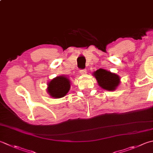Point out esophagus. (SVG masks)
Returning a JSON list of instances; mask_svg holds the SVG:
<instances>
[{
    "label": "esophagus",
    "mask_w": 153,
    "mask_h": 153,
    "mask_svg": "<svg viewBox=\"0 0 153 153\" xmlns=\"http://www.w3.org/2000/svg\"><path fill=\"white\" fill-rule=\"evenodd\" d=\"M80 74L82 75H85L87 74V70H80Z\"/></svg>",
    "instance_id": "obj_1"
}]
</instances>
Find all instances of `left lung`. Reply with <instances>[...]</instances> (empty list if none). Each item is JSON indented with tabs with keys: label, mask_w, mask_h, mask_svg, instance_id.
Wrapping results in <instances>:
<instances>
[{
	"label": "left lung",
	"mask_w": 153,
	"mask_h": 153,
	"mask_svg": "<svg viewBox=\"0 0 153 153\" xmlns=\"http://www.w3.org/2000/svg\"><path fill=\"white\" fill-rule=\"evenodd\" d=\"M99 86L105 90L113 91L120 83V77L114 73H111L103 69H99L94 73Z\"/></svg>",
	"instance_id": "left-lung-1"
}]
</instances>
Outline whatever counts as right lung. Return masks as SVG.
<instances>
[{
	"label": "right lung",
	"mask_w": 153,
	"mask_h": 153,
	"mask_svg": "<svg viewBox=\"0 0 153 153\" xmlns=\"http://www.w3.org/2000/svg\"><path fill=\"white\" fill-rule=\"evenodd\" d=\"M70 89V81L65 76H59L52 79L48 84L47 91L52 97H64Z\"/></svg>",
	"instance_id": "1"
}]
</instances>
